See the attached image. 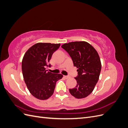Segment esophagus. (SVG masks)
I'll return each mask as SVG.
<instances>
[{"instance_id": "obj_1", "label": "esophagus", "mask_w": 128, "mask_h": 128, "mask_svg": "<svg viewBox=\"0 0 128 128\" xmlns=\"http://www.w3.org/2000/svg\"><path fill=\"white\" fill-rule=\"evenodd\" d=\"M69 76H64V78H65V79H68V78H69Z\"/></svg>"}]
</instances>
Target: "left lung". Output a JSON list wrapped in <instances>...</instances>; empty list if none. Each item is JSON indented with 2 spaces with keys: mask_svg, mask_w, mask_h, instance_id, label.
Instances as JSON below:
<instances>
[{
  "mask_svg": "<svg viewBox=\"0 0 128 128\" xmlns=\"http://www.w3.org/2000/svg\"><path fill=\"white\" fill-rule=\"evenodd\" d=\"M72 58L74 66L78 69L75 77L77 85L69 88L70 94L77 99L86 98L91 94L98 82L102 64L98 52L86 42H72L61 46Z\"/></svg>",
  "mask_w": 128,
  "mask_h": 128,
  "instance_id": "1",
  "label": "left lung"
}]
</instances>
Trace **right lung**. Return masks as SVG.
I'll use <instances>...</instances> for the list:
<instances>
[{"instance_id": "1", "label": "right lung", "mask_w": 128, "mask_h": 128, "mask_svg": "<svg viewBox=\"0 0 128 128\" xmlns=\"http://www.w3.org/2000/svg\"><path fill=\"white\" fill-rule=\"evenodd\" d=\"M60 44L38 42L30 48L22 61L24 80L30 93L40 100H46L54 93L58 80L62 78L61 74H53L46 70L53 53Z\"/></svg>"}]
</instances>
